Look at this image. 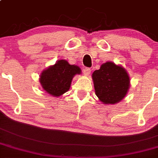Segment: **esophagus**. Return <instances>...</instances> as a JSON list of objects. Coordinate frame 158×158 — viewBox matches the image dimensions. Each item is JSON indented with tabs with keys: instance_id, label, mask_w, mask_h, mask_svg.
<instances>
[{
	"instance_id": "esophagus-1",
	"label": "esophagus",
	"mask_w": 158,
	"mask_h": 158,
	"mask_svg": "<svg viewBox=\"0 0 158 158\" xmlns=\"http://www.w3.org/2000/svg\"><path fill=\"white\" fill-rule=\"evenodd\" d=\"M91 72V69H89V68H85L83 69V74L85 76H88Z\"/></svg>"
}]
</instances>
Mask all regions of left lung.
<instances>
[{
  "label": "left lung",
  "mask_w": 158,
  "mask_h": 158,
  "mask_svg": "<svg viewBox=\"0 0 158 158\" xmlns=\"http://www.w3.org/2000/svg\"><path fill=\"white\" fill-rule=\"evenodd\" d=\"M95 94L104 104H115L125 98L130 87L127 71L120 64L107 61L92 74Z\"/></svg>",
  "instance_id": "8db88e82"
}]
</instances>
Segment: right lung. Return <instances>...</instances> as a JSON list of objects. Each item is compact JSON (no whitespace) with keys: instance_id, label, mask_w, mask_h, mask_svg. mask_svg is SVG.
Masks as SVG:
<instances>
[{"instance_id":"1","label":"right lung","mask_w":158,"mask_h":158,"mask_svg":"<svg viewBox=\"0 0 158 158\" xmlns=\"http://www.w3.org/2000/svg\"><path fill=\"white\" fill-rule=\"evenodd\" d=\"M81 73L79 66L70 64L62 59L42 71L40 82L44 90L53 97H58L69 91L73 77Z\"/></svg>"}]
</instances>
